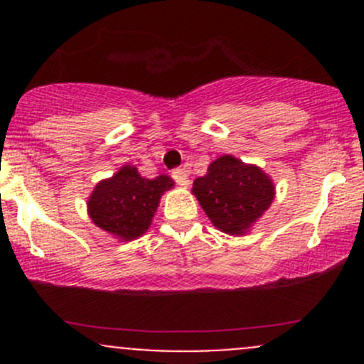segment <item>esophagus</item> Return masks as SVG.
I'll use <instances>...</instances> for the list:
<instances>
[{"label": "esophagus", "instance_id": "esophagus-1", "mask_svg": "<svg viewBox=\"0 0 364 364\" xmlns=\"http://www.w3.org/2000/svg\"><path fill=\"white\" fill-rule=\"evenodd\" d=\"M172 178H174V181L178 183V185H181V186H188L190 185L188 172H186L185 168H174V171H172Z\"/></svg>", "mask_w": 364, "mask_h": 364}]
</instances>
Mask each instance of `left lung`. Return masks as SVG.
<instances>
[{"instance_id":"8db88e82","label":"left lung","mask_w":364,"mask_h":364,"mask_svg":"<svg viewBox=\"0 0 364 364\" xmlns=\"http://www.w3.org/2000/svg\"><path fill=\"white\" fill-rule=\"evenodd\" d=\"M193 193L213 225L237 236L269 208L274 186L259 167L225 155L209 165L204 178L193 181Z\"/></svg>"}]
</instances>
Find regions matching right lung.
Returning a JSON list of instances; mask_svg holds the SVG:
<instances>
[{
	"instance_id": "obj_1",
	"label": "right lung",
	"mask_w": 364,
	"mask_h": 364,
	"mask_svg": "<svg viewBox=\"0 0 364 364\" xmlns=\"http://www.w3.org/2000/svg\"><path fill=\"white\" fill-rule=\"evenodd\" d=\"M172 186L174 181L167 176L146 179L134 165H124L93 190L87 200L90 216L100 229L132 241L148 230L161 193Z\"/></svg>"
}]
</instances>
